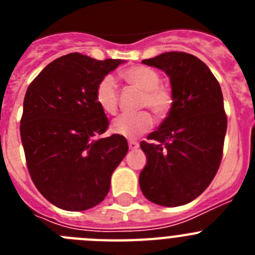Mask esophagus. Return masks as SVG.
<instances>
[{"label":"esophagus","instance_id":"obj_1","mask_svg":"<svg viewBox=\"0 0 255 255\" xmlns=\"http://www.w3.org/2000/svg\"><path fill=\"white\" fill-rule=\"evenodd\" d=\"M139 148V143L138 141H134V140H130L129 141V149L130 150H135Z\"/></svg>","mask_w":255,"mask_h":255}]
</instances>
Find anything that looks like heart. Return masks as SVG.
Wrapping results in <instances>:
<instances>
[{
  "instance_id": "1",
  "label": "heart",
  "mask_w": 255,
  "mask_h": 255,
  "mask_svg": "<svg viewBox=\"0 0 255 255\" xmlns=\"http://www.w3.org/2000/svg\"><path fill=\"white\" fill-rule=\"evenodd\" d=\"M125 78L143 91L140 107H148L155 116L167 115L172 107V93L167 87L159 84L161 76L148 66H132L125 71ZM96 101L107 114H115L119 106V85L112 74L103 76L96 88ZM153 126V117L148 111L123 114L111 124V131L124 138L134 139L147 132Z\"/></svg>"
}]
</instances>
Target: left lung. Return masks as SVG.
<instances>
[{"label":"left lung","instance_id":"left-lung-1","mask_svg":"<svg viewBox=\"0 0 255 255\" xmlns=\"http://www.w3.org/2000/svg\"><path fill=\"white\" fill-rule=\"evenodd\" d=\"M167 74L172 89L168 116L140 148L147 164L139 176L144 197L177 207L199 197L215 177L224 150L227 117L217 79L203 61L166 52L141 61Z\"/></svg>","mask_w":255,"mask_h":255}]
</instances>
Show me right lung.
Segmentation results:
<instances>
[{"instance_id":"add662e5","label":"right lung","mask_w":255,"mask_h":255,"mask_svg":"<svg viewBox=\"0 0 255 255\" xmlns=\"http://www.w3.org/2000/svg\"><path fill=\"white\" fill-rule=\"evenodd\" d=\"M123 62L69 53L28 87L20 121L26 166L40 194L58 208L85 211L101 203L128 153L124 136L97 138L108 128L97 84Z\"/></svg>"}]
</instances>
